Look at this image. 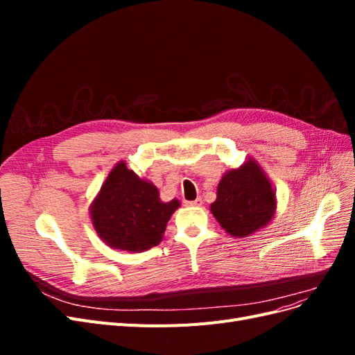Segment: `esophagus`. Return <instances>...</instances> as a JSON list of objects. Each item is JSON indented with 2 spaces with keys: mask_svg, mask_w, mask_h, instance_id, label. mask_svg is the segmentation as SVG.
I'll use <instances>...</instances> for the list:
<instances>
[{
  "mask_svg": "<svg viewBox=\"0 0 355 355\" xmlns=\"http://www.w3.org/2000/svg\"><path fill=\"white\" fill-rule=\"evenodd\" d=\"M201 204H202V198H201V197L196 198L194 201H188V206H196V207H198V206H201Z\"/></svg>",
  "mask_w": 355,
  "mask_h": 355,
  "instance_id": "obj_1",
  "label": "esophagus"
}]
</instances>
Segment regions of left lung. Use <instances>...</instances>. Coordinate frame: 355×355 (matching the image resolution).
Instances as JSON below:
<instances>
[{
	"label": "left lung",
	"instance_id": "left-lung-1",
	"mask_svg": "<svg viewBox=\"0 0 355 355\" xmlns=\"http://www.w3.org/2000/svg\"><path fill=\"white\" fill-rule=\"evenodd\" d=\"M277 210L272 182L252 157L237 168L225 171L210 211L232 237L244 239L265 228Z\"/></svg>",
	"mask_w": 355,
	"mask_h": 355
}]
</instances>
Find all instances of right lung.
Returning a JSON list of instances; mask_svg holds the SVG:
<instances>
[{
	"label": "right lung",
	"instance_id": "right-lung-1",
	"mask_svg": "<svg viewBox=\"0 0 355 355\" xmlns=\"http://www.w3.org/2000/svg\"><path fill=\"white\" fill-rule=\"evenodd\" d=\"M179 207L178 198L161 201L151 180L139 178L124 161H118L90 204V218L105 244L139 253L161 243L167 222Z\"/></svg>",
	"mask_w": 355,
	"mask_h": 355
}]
</instances>
